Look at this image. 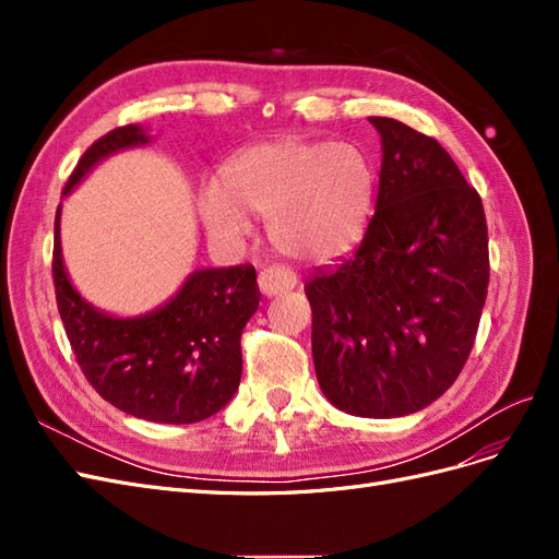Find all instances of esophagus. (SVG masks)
Returning <instances> with one entry per match:
<instances>
[{"label":"esophagus","mask_w":559,"mask_h":559,"mask_svg":"<svg viewBox=\"0 0 559 559\" xmlns=\"http://www.w3.org/2000/svg\"><path fill=\"white\" fill-rule=\"evenodd\" d=\"M298 284L296 275L292 273V270L286 267H280V265H273V267H263L259 273V289L263 296L273 298L282 292H289L294 289V286Z\"/></svg>","instance_id":"obj_1"}]
</instances>
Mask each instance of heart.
I'll use <instances>...</instances> for the list:
<instances>
[{
    "instance_id": "obj_1",
    "label": "heart",
    "mask_w": 559,
    "mask_h": 559,
    "mask_svg": "<svg viewBox=\"0 0 559 559\" xmlns=\"http://www.w3.org/2000/svg\"><path fill=\"white\" fill-rule=\"evenodd\" d=\"M378 193V170L357 144L289 138L257 144L226 167V189L207 183L200 212L224 240L251 230L247 212L267 218L284 257L331 263L361 242Z\"/></svg>"
}]
</instances>
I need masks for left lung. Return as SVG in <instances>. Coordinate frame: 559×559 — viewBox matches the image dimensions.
Returning a JSON list of instances; mask_svg holds the SVG:
<instances>
[{
    "instance_id": "obj_1",
    "label": "left lung",
    "mask_w": 559,
    "mask_h": 559,
    "mask_svg": "<svg viewBox=\"0 0 559 559\" xmlns=\"http://www.w3.org/2000/svg\"><path fill=\"white\" fill-rule=\"evenodd\" d=\"M376 214L352 257L306 284L324 396L349 415L427 408L462 373L489 282L483 200L433 138L370 116Z\"/></svg>"
}]
</instances>
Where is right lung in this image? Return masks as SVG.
Returning a JSON list of instances; mask_svg holds the SVG:
<instances>
[{"label": "right lung", "mask_w": 559, "mask_h": 559, "mask_svg": "<svg viewBox=\"0 0 559 559\" xmlns=\"http://www.w3.org/2000/svg\"><path fill=\"white\" fill-rule=\"evenodd\" d=\"M146 142L140 126L107 132L81 156L62 193L103 158ZM53 284L83 376L118 411L160 425H193L233 399L242 378V329L261 300L253 265L195 270L163 308L132 319L109 317L88 306L64 273L58 207Z\"/></svg>", "instance_id": "add662e5"}]
</instances>
